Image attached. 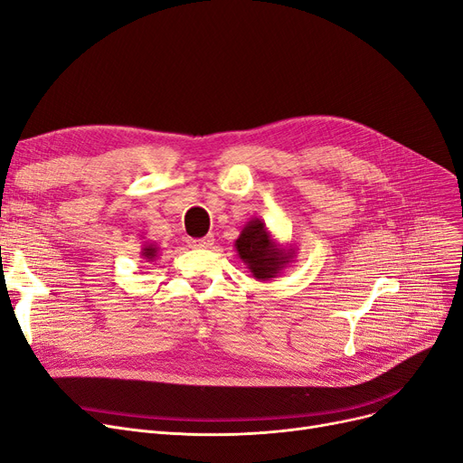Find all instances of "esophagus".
Returning <instances> with one entry per match:
<instances>
[{
  "label": "esophagus",
  "instance_id": "obj_1",
  "mask_svg": "<svg viewBox=\"0 0 463 463\" xmlns=\"http://www.w3.org/2000/svg\"><path fill=\"white\" fill-rule=\"evenodd\" d=\"M191 248H198V250H206L213 246V236H204V238H191L189 240Z\"/></svg>",
  "mask_w": 463,
  "mask_h": 463
}]
</instances>
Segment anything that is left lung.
Here are the masks:
<instances>
[{"label":"left lung","instance_id":"8db88e82","mask_svg":"<svg viewBox=\"0 0 463 463\" xmlns=\"http://www.w3.org/2000/svg\"><path fill=\"white\" fill-rule=\"evenodd\" d=\"M234 248L251 276L259 281H270L279 276L297 257V248L279 244V240L257 217L250 219L240 231Z\"/></svg>","mask_w":463,"mask_h":463}]
</instances>
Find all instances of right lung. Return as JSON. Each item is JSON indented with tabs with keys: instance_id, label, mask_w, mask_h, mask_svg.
Wrapping results in <instances>:
<instances>
[{
	"instance_id": "1",
	"label": "right lung",
	"mask_w": 463,
	"mask_h": 463,
	"mask_svg": "<svg viewBox=\"0 0 463 463\" xmlns=\"http://www.w3.org/2000/svg\"><path fill=\"white\" fill-rule=\"evenodd\" d=\"M158 253H160V248L156 246V242H144V246H142V251H139V255H142L147 263H153V260L158 257Z\"/></svg>"
}]
</instances>
